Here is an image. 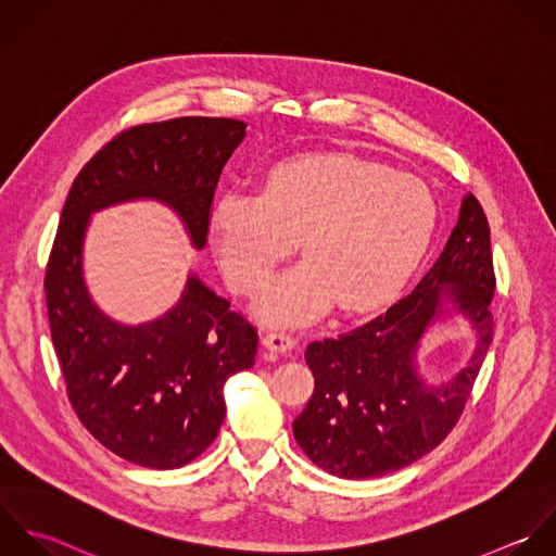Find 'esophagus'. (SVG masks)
Segmentation results:
<instances>
[{"mask_svg": "<svg viewBox=\"0 0 556 556\" xmlns=\"http://www.w3.org/2000/svg\"><path fill=\"white\" fill-rule=\"evenodd\" d=\"M262 344H264L266 349L275 351V353H288V351H292V349H294L296 340H294L290 333H286V331H277V329H273V331H266V333H264Z\"/></svg>", "mask_w": 556, "mask_h": 556, "instance_id": "1", "label": "esophagus"}]
</instances>
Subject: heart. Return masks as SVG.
Wrapping results in <instances>:
<instances>
[{"instance_id":"1","label":"heart","mask_w":556,"mask_h":556,"mask_svg":"<svg viewBox=\"0 0 556 556\" xmlns=\"http://www.w3.org/2000/svg\"><path fill=\"white\" fill-rule=\"evenodd\" d=\"M435 225L438 201L422 179L346 153H316L275 164L260 192H223L210 233L227 281L242 294L260 290L301 238L307 262L264 290L260 312L273 323H309L333 301L364 312L392 296Z\"/></svg>"}]
</instances>
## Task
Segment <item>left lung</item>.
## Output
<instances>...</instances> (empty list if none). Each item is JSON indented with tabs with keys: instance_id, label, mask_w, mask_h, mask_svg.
<instances>
[{
	"instance_id": "1",
	"label": "left lung",
	"mask_w": 556,
	"mask_h": 556,
	"mask_svg": "<svg viewBox=\"0 0 556 556\" xmlns=\"http://www.w3.org/2000/svg\"><path fill=\"white\" fill-rule=\"evenodd\" d=\"M494 290L490 223L468 194L442 255L414 292L366 325L307 346L314 394L292 427L303 453L325 472L357 481L407 468L438 448L459 422L494 340ZM446 300L480 340L464 371L429 387L415 370V353Z\"/></svg>"
}]
</instances>
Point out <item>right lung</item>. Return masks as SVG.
Instances as JSON below:
<instances>
[{"label":"right lung","mask_w":556,"mask_h":556,"mask_svg":"<svg viewBox=\"0 0 556 556\" xmlns=\"http://www.w3.org/2000/svg\"><path fill=\"white\" fill-rule=\"evenodd\" d=\"M244 129L223 116L129 127L84 164L62 207L45 299L66 396L97 442L144 468H181L214 442L225 420L223 386L253 366L257 331L194 275L162 318L136 327L108 318L84 283V233L97 210L155 199L203 249L214 190Z\"/></svg>","instance_id":"right-lung-1"}]
</instances>
